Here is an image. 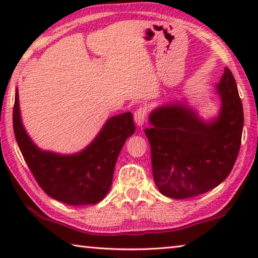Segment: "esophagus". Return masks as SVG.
I'll list each match as a JSON object with an SVG mask.
<instances>
[{"label":"esophagus","instance_id":"1","mask_svg":"<svg viewBox=\"0 0 258 258\" xmlns=\"http://www.w3.org/2000/svg\"><path fill=\"white\" fill-rule=\"evenodd\" d=\"M146 117H147L146 108H143V107L138 108L137 111L134 112L135 124H137L139 127H142L143 124H145V121H146Z\"/></svg>","mask_w":258,"mask_h":258}]
</instances>
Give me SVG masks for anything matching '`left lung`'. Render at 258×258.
<instances>
[{"mask_svg":"<svg viewBox=\"0 0 258 258\" xmlns=\"http://www.w3.org/2000/svg\"><path fill=\"white\" fill-rule=\"evenodd\" d=\"M221 101L215 116L203 118L183 99L149 113L145 133L151 148L152 174L161 195L185 199L221 184L237 159L243 128L238 87L229 68L215 85Z\"/></svg>","mask_w":258,"mask_h":258,"instance_id":"8db88e82","label":"left lung"}]
</instances>
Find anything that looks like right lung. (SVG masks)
I'll list each match as a JSON object with an SVG mask.
<instances>
[{
    "label": "right lung",
    "mask_w": 258,
    "mask_h": 258,
    "mask_svg": "<svg viewBox=\"0 0 258 258\" xmlns=\"http://www.w3.org/2000/svg\"><path fill=\"white\" fill-rule=\"evenodd\" d=\"M14 131L19 149L35 180L49 197L67 205H92L106 197L117 158L135 133L132 112L112 116L90 145L74 154L43 150L29 137L21 120L18 89L14 107Z\"/></svg>",
    "instance_id": "1"
}]
</instances>
